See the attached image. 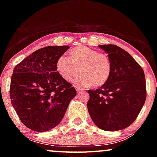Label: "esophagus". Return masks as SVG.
I'll return each mask as SVG.
<instances>
[{"label": "esophagus", "mask_w": 157, "mask_h": 157, "mask_svg": "<svg viewBox=\"0 0 157 157\" xmlns=\"http://www.w3.org/2000/svg\"><path fill=\"white\" fill-rule=\"evenodd\" d=\"M76 90H77V91L78 92H81V91H83V89H82V88H80V87H78V86H77V87H76Z\"/></svg>", "instance_id": "34e87169"}]
</instances>
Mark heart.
I'll return each mask as SVG.
<instances>
[{"mask_svg":"<svg viewBox=\"0 0 157 157\" xmlns=\"http://www.w3.org/2000/svg\"><path fill=\"white\" fill-rule=\"evenodd\" d=\"M75 82L83 86H102L109 81L112 64L106 54L95 49L80 46L72 49L70 56L62 55L57 61V69L65 80H71L78 74Z\"/></svg>","mask_w":157,"mask_h":157,"instance_id":"b5f03b06","label":"heart"}]
</instances>
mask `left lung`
Returning <instances> with one entry per match:
<instances>
[{
	"label": "left lung",
	"mask_w": 157,
	"mask_h": 157,
	"mask_svg": "<svg viewBox=\"0 0 157 157\" xmlns=\"http://www.w3.org/2000/svg\"><path fill=\"white\" fill-rule=\"evenodd\" d=\"M99 47L108 53L112 64V74L105 85L88 90V111L98 128L104 131H119L135 121L144 105V72L124 49L112 44Z\"/></svg>",
	"instance_id": "8db88e82"
}]
</instances>
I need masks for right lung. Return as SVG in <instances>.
<instances>
[{"mask_svg":"<svg viewBox=\"0 0 157 157\" xmlns=\"http://www.w3.org/2000/svg\"><path fill=\"white\" fill-rule=\"evenodd\" d=\"M69 46H48L26 57L11 77V103L20 121L29 129L43 132L64 118L75 88L57 71V61Z\"/></svg>","mask_w":157,"mask_h":157,"instance_id":"1","label":"right lung"}]
</instances>
